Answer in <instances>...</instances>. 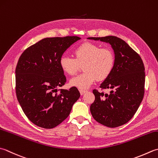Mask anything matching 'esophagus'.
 Returning <instances> with one entry per match:
<instances>
[{
  "label": "esophagus",
  "instance_id": "1",
  "mask_svg": "<svg viewBox=\"0 0 158 158\" xmlns=\"http://www.w3.org/2000/svg\"><path fill=\"white\" fill-rule=\"evenodd\" d=\"M79 92H80V94H81V95H83L85 93V92H87V90H85V89H80Z\"/></svg>",
  "mask_w": 158,
  "mask_h": 158
}]
</instances>
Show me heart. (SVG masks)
Masks as SVG:
<instances>
[{
  "mask_svg": "<svg viewBox=\"0 0 158 158\" xmlns=\"http://www.w3.org/2000/svg\"><path fill=\"white\" fill-rule=\"evenodd\" d=\"M75 58L62 55L60 59L61 69L68 75H73L83 66V73L70 80V85L79 89H87L98 79L103 81L112 72L115 56L110 48L100 46L90 42H85L74 51Z\"/></svg>",
  "mask_w": 158,
  "mask_h": 158,
  "instance_id": "obj_1",
  "label": "heart"
}]
</instances>
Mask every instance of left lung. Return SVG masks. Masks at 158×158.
Listing matches in <instances>:
<instances>
[{"label":"left lung","instance_id":"8db88e82","mask_svg":"<svg viewBox=\"0 0 158 158\" xmlns=\"http://www.w3.org/2000/svg\"><path fill=\"white\" fill-rule=\"evenodd\" d=\"M88 39L110 44L115 56L112 72L100 85L102 89L111 90L109 94H104L94 89L92 116L108 127L121 126L132 118L143 101L145 82L143 60L124 40L116 36Z\"/></svg>","mask_w":158,"mask_h":158}]
</instances>
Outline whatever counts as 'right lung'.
I'll list each match as a JSON object with an SVG mask.
<instances>
[{
	"label": "right lung",
	"instance_id": "1",
	"mask_svg": "<svg viewBox=\"0 0 158 158\" xmlns=\"http://www.w3.org/2000/svg\"><path fill=\"white\" fill-rule=\"evenodd\" d=\"M79 37L46 38L27 48L15 69V92L33 124L52 129L66 119L80 93L76 87L57 92L66 81L60 59Z\"/></svg>",
	"mask_w": 158,
	"mask_h": 158
}]
</instances>
